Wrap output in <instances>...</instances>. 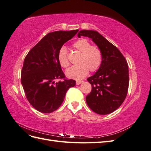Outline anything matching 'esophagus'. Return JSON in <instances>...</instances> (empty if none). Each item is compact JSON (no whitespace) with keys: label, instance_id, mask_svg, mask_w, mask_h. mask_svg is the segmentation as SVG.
Masks as SVG:
<instances>
[{"label":"esophagus","instance_id":"obj_1","mask_svg":"<svg viewBox=\"0 0 151 151\" xmlns=\"http://www.w3.org/2000/svg\"><path fill=\"white\" fill-rule=\"evenodd\" d=\"M83 83V81H76V84H77V85H79V84H81V83Z\"/></svg>","mask_w":151,"mask_h":151}]
</instances>
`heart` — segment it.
<instances>
[{
  "mask_svg": "<svg viewBox=\"0 0 151 151\" xmlns=\"http://www.w3.org/2000/svg\"><path fill=\"white\" fill-rule=\"evenodd\" d=\"M72 47L81 53L77 61L78 65L70 67L66 71V76L70 79L79 80L84 78L88 71H96L101 65L102 54L97 46L91 45L89 41L82 38L72 45ZM58 60L60 65L67 68L70 65L65 47H62L58 53Z\"/></svg>",
  "mask_w": 151,
  "mask_h": 151,
  "instance_id": "1",
  "label": "heart"
}]
</instances>
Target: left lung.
<instances>
[{
	"mask_svg": "<svg viewBox=\"0 0 151 151\" xmlns=\"http://www.w3.org/2000/svg\"><path fill=\"white\" fill-rule=\"evenodd\" d=\"M92 39L100 49L102 62L99 69L87 79L92 86L86 103L99 115H107L119 108L127 96L129 84V67L120 51L98 31L81 30L78 34Z\"/></svg>",
	"mask_w": 151,
	"mask_h": 151,
	"instance_id": "obj_1",
	"label": "left lung"
}]
</instances>
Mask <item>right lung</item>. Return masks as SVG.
I'll list each match as a JSON object with an SVG mask.
<instances>
[{"instance_id": "obj_1", "label": "right lung", "mask_w": 151, "mask_h": 151, "mask_svg": "<svg viewBox=\"0 0 151 151\" xmlns=\"http://www.w3.org/2000/svg\"><path fill=\"white\" fill-rule=\"evenodd\" d=\"M78 29L57 31L47 34L24 58L21 70V84L27 99L40 112L55 111L63 103L67 90L76 85L65 79L58 60L63 45L72 38ZM63 79L57 83L54 81Z\"/></svg>"}]
</instances>
